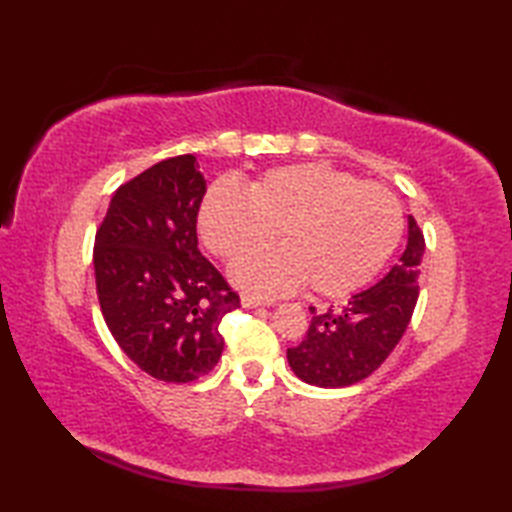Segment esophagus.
<instances>
[{
  "label": "esophagus",
  "mask_w": 512,
  "mask_h": 512,
  "mask_svg": "<svg viewBox=\"0 0 512 512\" xmlns=\"http://www.w3.org/2000/svg\"><path fill=\"white\" fill-rule=\"evenodd\" d=\"M242 306L253 310V308H266V306H270V303H268V301H262V299H257V297L244 295V297H242Z\"/></svg>",
  "instance_id": "1"
}]
</instances>
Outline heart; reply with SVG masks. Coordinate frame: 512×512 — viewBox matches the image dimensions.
<instances>
[{
    "mask_svg": "<svg viewBox=\"0 0 512 512\" xmlns=\"http://www.w3.org/2000/svg\"><path fill=\"white\" fill-rule=\"evenodd\" d=\"M198 228L215 255L237 259L284 237L286 248L246 257L231 268L239 288L284 295L308 286L341 297L365 286L394 253L402 209L389 189L328 165L266 171L248 193L217 182L200 206Z\"/></svg>",
    "mask_w": 512,
    "mask_h": 512,
    "instance_id": "1",
    "label": "heart"
}]
</instances>
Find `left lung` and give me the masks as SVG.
<instances>
[{
	"mask_svg": "<svg viewBox=\"0 0 512 512\" xmlns=\"http://www.w3.org/2000/svg\"><path fill=\"white\" fill-rule=\"evenodd\" d=\"M407 246L376 286L358 292L341 310H312L297 347L288 350L290 369L303 383L325 389L350 387L383 365L405 334L418 301L424 237L407 217Z\"/></svg>",
	"mask_w": 512,
	"mask_h": 512,
	"instance_id": "obj_1",
	"label": "left lung"
}]
</instances>
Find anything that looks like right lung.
Here are the masks:
<instances>
[{"label": "right lung", "instance_id": "obj_1", "mask_svg": "<svg viewBox=\"0 0 512 512\" xmlns=\"http://www.w3.org/2000/svg\"><path fill=\"white\" fill-rule=\"evenodd\" d=\"M204 193L193 154L162 160L114 193L94 242L107 328L143 372L165 383L211 372L224 350L220 323L239 306L198 250Z\"/></svg>", "mask_w": 512, "mask_h": 512}]
</instances>
